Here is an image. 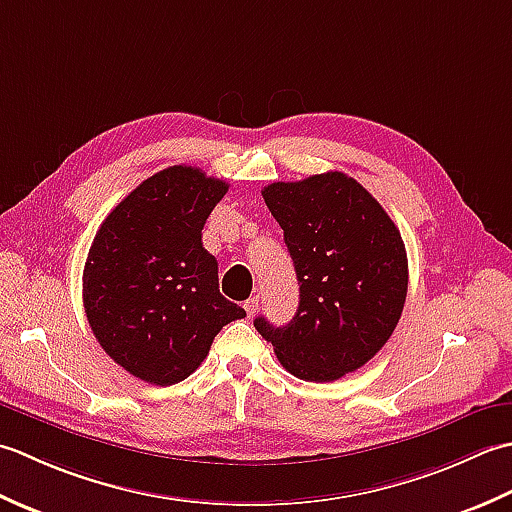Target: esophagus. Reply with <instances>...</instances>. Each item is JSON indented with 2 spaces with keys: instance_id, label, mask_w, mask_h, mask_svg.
<instances>
[{
  "instance_id": "obj_1",
  "label": "esophagus",
  "mask_w": 512,
  "mask_h": 512,
  "mask_svg": "<svg viewBox=\"0 0 512 512\" xmlns=\"http://www.w3.org/2000/svg\"><path fill=\"white\" fill-rule=\"evenodd\" d=\"M243 307H245V311H247V316L254 318V316H256V309H258V296H256V298H249Z\"/></svg>"
}]
</instances>
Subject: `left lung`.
<instances>
[{
    "instance_id": "left-lung-1",
    "label": "left lung",
    "mask_w": 512,
    "mask_h": 512,
    "mask_svg": "<svg viewBox=\"0 0 512 512\" xmlns=\"http://www.w3.org/2000/svg\"><path fill=\"white\" fill-rule=\"evenodd\" d=\"M263 198L285 232L300 302L289 325L260 316L254 327L291 375L340 380L367 364L398 327L409 289L400 229L342 172L271 183Z\"/></svg>"
}]
</instances>
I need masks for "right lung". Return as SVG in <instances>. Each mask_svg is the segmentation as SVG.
I'll return each mask as SVG.
<instances>
[{
	"instance_id": "add662e5",
	"label": "right lung",
	"mask_w": 512,
	"mask_h": 512,
	"mask_svg": "<svg viewBox=\"0 0 512 512\" xmlns=\"http://www.w3.org/2000/svg\"><path fill=\"white\" fill-rule=\"evenodd\" d=\"M227 187L172 165L134 187L90 245L83 307L101 349L134 378L156 387L185 380L216 333L245 318L218 291V263L201 234Z\"/></svg>"
}]
</instances>
